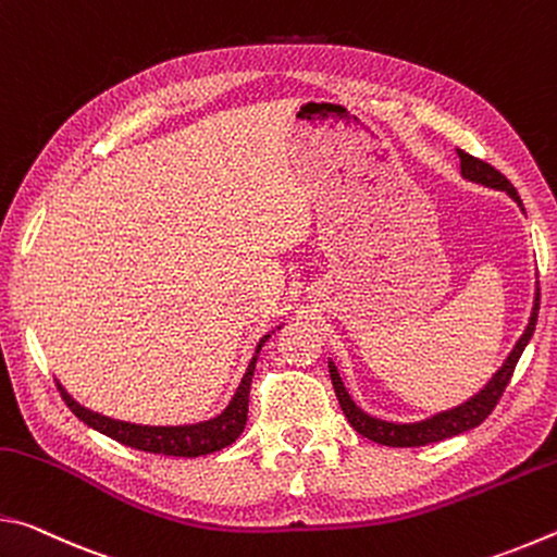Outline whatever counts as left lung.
<instances>
[{
  "label": "left lung",
  "instance_id": "8db88e82",
  "mask_svg": "<svg viewBox=\"0 0 557 557\" xmlns=\"http://www.w3.org/2000/svg\"><path fill=\"white\" fill-rule=\"evenodd\" d=\"M457 154H459V162H461L459 164L461 176H465L467 182L496 188V191H506L518 206H521V211H525L523 203H521V196L516 194L513 184L508 182V178L502 172H498V169L482 162V159L461 152V149H457ZM539 307H541V289H539V282H535V297H533L531 317H528V326L523 329L521 338H518L516 346L511 348V354L506 356L502 369H498L492 375V379H488V383L484 385L482 391L471 395L469 400L459 403L449 410L430 414V418L418 420V422H388V420L373 418V414L363 412L354 403L351 395H348L342 375H338V371H336L334 361H329V373H332L336 398H338V405H342L346 420L351 422V428L358 432V435L369 437V440L379 442V445H385V447H422V445H430V442L455 437V435H461V432H467L471 428L482 425V422L496 408L498 398H502L508 381H511L518 358H521L523 348L528 346V342H531V336L535 332V322H539Z\"/></svg>",
  "mask_w": 557,
  "mask_h": 557
}]
</instances>
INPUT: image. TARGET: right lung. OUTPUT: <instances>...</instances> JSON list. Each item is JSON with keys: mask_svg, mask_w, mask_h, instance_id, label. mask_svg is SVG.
I'll list each match as a JSON object with an SVG mask.
<instances>
[{"mask_svg": "<svg viewBox=\"0 0 557 557\" xmlns=\"http://www.w3.org/2000/svg\"><path fill=\"white\" fill-rule=\"evenodd\" d=\"M272 332L258 342L256 354H252L248 369H245L240 379V385L235 388L231 403L225 405V410L211 420L194 422V425H135V422L108 418V414L92 412L88 408H83L81 403H75L59 381H55V385H59L61 398L65 400V405H69L71 412H75V418L86 422L88 428L102 432V435L117 440L120 445L135 447L139 451H152V455H166V457H203V455H211V451H219L223 447L233 445V442L240 437V432L245 430V420H248L250 381H252V373H256L260 348L265 346Z\"/></svg>", "mask_w": 557, "mask_h": 557, "instance_id": "add662e5", "label": "right lung"}]
</instances>
